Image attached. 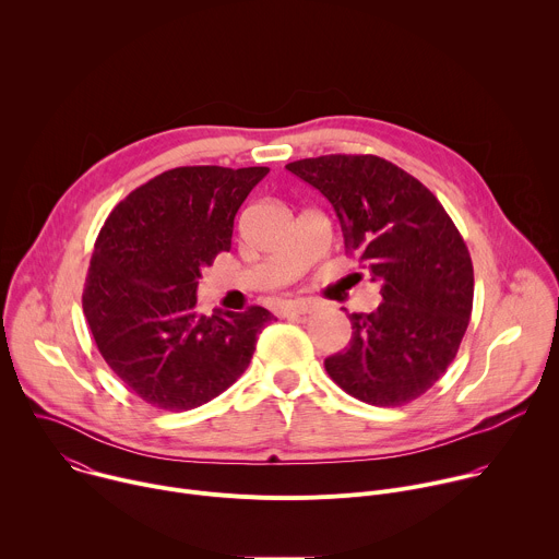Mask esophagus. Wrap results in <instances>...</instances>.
I'll list each match as a JSON object with an SVG mask.
<instances>
[{
  "label": "esophagus",
  "instance_id": "esophagus-1",
  "mask_svg": "<svg viewBox=\"0 0 559 559\" xmlns=\"http://www.w3.org/2000/svg\"><path fill=\"white\" fill-rule=\"evenodd\" d=\"M311 309L313 305L309 300H289L283 305V316H307Z\"/></svg>",
  "mask_w": 559,
  "mask_h": 559
}]
</instances>
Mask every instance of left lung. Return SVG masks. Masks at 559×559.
<instances>
[{
    "label": "left lung",
    "instance_id": "left-lung-1",
    "mask_svg": "<svg viewBox=\"0 0 559 559\" xmlns=\"http://www.w3.org/2000/svg\"><path fill=\"white\" fill-rule=\"evenodd\" d=\"M334 207L345 248L367 263L382 302L349 313L352 341L325 358L332 380L373 407L420 397L457 354L473 307V265L440 201L373 154H328L285 166Z\"/></svg>",
    "mask_w": 559,
    "mask_h": 559
}]
</instances>
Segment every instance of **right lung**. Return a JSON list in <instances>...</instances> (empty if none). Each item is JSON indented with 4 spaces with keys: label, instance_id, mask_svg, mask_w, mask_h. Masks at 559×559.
Returning <instances> with one entry per match:
<instances>
[{
    "label": "right lung",
    "instance_id": "right-lung-1",
    "mask_svg": "<svg viewBox=\"0 0 559 559\" xmlns=\"http://www.w3.org/2000/svg\"><path fill=\"white\" fill-rule=\"evenodd\" d=\"M270 168H175L106 218L84 313L108 367L152 407L188 412L241 376L272 313L197 311L201 270L229 252L234 216Z\"/></svg>",
    "mask_w": 559,
    "mask_h": 559
}]
</instances>
